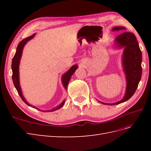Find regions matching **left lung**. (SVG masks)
<instances>
[{"instance_id": "8db88e82", "label": "left lung", "mask_w": 151, "mask_h": 151, "mask_svg": "<svg viewBox=\"0 0 151 151\" xmlns=\"http://www.w3.org/2000/svg\"><path fill=\"white\" fill-rule=\"evenodd\" d=\"M125 29L124 27L118 26L114 27L111 30L116 31ZM114 47L118 49L123 48L122 63L123 70L125 75L127 86L124 97L119 101L106 103L98 100L101 103L106 105L118 104L129 99L135 93L142 76V52L134 34L124 32L116 36L114 40Z\"/></svg>"}]
</instances>
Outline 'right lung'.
Here are the masks:
<instances>
[{"mask_svg": "<svg viewBox=\"0 0 151 151\" xmlns=\"http://www.w3.org/2000/svg\"><path fill=\"white\" fill-rule=\"evenodd\" d=\"M35 33L33 34L32 36H29V37L24 38V40H22L21 42L19 43L18 45V46L17 47L16 49V52L14 55V56L13 58H12V81H13V83L17 91V93L18 94H19L20 97L21 98V99H22V101H23L27 105H28V106L32 107V108H34L38 109V110H40L42 111H54L55 110H57V109H60V108H62L63 104L65 103V100H63V101L59 104L58 106H57L56 107H54L52 109H50V110H48V111H44V110H41V109H38V108H36L33 105L30 104L29 103H28L27 102V101L26 100V99L24 98V96L22 95V89L21 88V86H20V83H19V64H20V60H21V58L22 57V50H23V48L25 46V45L28 43L29 40H31V39H33L35 36ZM78 68V66L77 65H74L73 66H72L68 70L65 72V74H63L62 76V84L64 87L65 89L67 91V86L68 83H69V81L71 78V76L74 74V73L75 72V71L76 70L77 68Z\"/></svg>", "mask_w": 151, "mask_h": 151, "instance_id": "1", "label": "right lung"}]
</instances>
